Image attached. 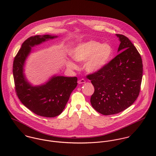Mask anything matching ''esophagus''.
Segmentation results:
<instances>
[{"mask_svg":"<svg viewBox=\"0 0 156 156\" xmlns=\"http://www.w3.org/2000/svg\"><path fill=\"white\" fill-rule=\"evenodd\" d=\"M85 83V80L83 79H80V80L78 81V83H79V84H82V83Z\"/></svg>","mask_w":156,"mask_h":156,"instance_id":"obj_1","label":"esophagus"}]
</instances>
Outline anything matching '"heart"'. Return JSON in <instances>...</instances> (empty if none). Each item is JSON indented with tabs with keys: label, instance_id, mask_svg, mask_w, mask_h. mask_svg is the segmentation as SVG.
<instances>
[{
	"label": "heart",
	"instance_id": "obj_1",
	"mask_svg": "<svg viewBox=\"0 0 156 156\" xmlns=\"http://www.w3.org/2000/svg\"><path fill=\"white\" fill-rule=\"evenodd\" d=\"M72 58L77 62H85V69L89 73H97L102 69L111 61L113 48L109 43L89 41L76 45L71 50ZM68 66L75 68L76 66L70 60Z\"/></svg>",
	"mask_w": 156,
	"mask_h": 156
}]
</instances>
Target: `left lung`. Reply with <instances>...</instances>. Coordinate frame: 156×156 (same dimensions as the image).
<instances>
[{
  "instance_id": "8db88e82",
  "label": "left lung",
  "mask_w": 156,
  "mask_h": 156,
  "mask_svg": "<svg viewBox=\"0 0 156 156\" xmlns=\"http://www.w3.org/2000/svg\"><path fill=\"white\" fill-rule=\"evenodd\" d=\"M116 36L120 41L119 53L102 69L87 76L95 89L91 105L105 115L130 107L139 94L142 79V61L136 48L124 35Z\"/></svg>"
}]
</instances>
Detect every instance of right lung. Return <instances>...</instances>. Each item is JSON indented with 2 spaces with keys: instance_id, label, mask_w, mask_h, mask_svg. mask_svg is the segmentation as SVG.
Segmentation results:
<instances>
[{
  "instance_id": "obj_1",
  "label": "right lung",
  "mask_w": 156,
  "mask_h": 156,
  "mask_svg": "<svg viewBox=\"0 0 156 156\" xmlns=\"http://www.w3.org/2000/svg\"><path fill=\"white\" fill-rule=\"evenodd\" d=\"M58 37L53 35L30 37L23 43L13 63V76L19 98L30 111L48 118L55 117L62 112L77 85V78L53 75L44 83L33 85L25 76L24 66L32 47Z\"/></svg>"
}]
</instances>
